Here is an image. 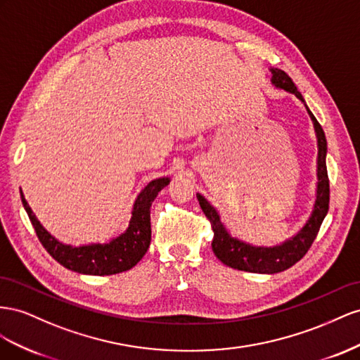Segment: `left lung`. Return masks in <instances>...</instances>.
<instances>
[{
  "label": "left lung",
  "instance_id": "left-lung-1",
  "mask_svg": "<svg viewBox=\"0 0 360 360\" xmlns=\"http://www.w3.org/2000/svg\"><path fill=\"white\" fill-rule=\"evenodd\" d=\"M273 74V84L281 87L286 91L295 94V96L303 99L302 94L297 90L294 81L286 72L281 69H271ZM309 111V115L314 120L315 132L318 137V190H316V202L315 208L307 220L304 228L295 235L290 241L283 243L277 248H253V245L238 241L237 238H232L231 235L226 232L223 224L219 219V214L211 205L207 202L203 196L198 194V200L200 203V208L207 219L211 223V228L214 232V240L211 243L212 252L217 258L232 269L250 271V273H279L286 269H290L295 262H299L303 256L311 249L314 240L316 238L318 231L321 228V223L328 211V200H330V187H328V176H327V167H326V150L327 143L324 131L320 123L315 119V116Z\"/></svg>",
  "mask_w": 360,
  "mask_h": 360
}]
</instances>
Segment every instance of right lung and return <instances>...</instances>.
Returning <instances> with one entry per match:
<instances>
[{
	"label": "right lung",
	"mask_w": 360,
	"mask_h": 360,
	"mask_svg": "<svg viewBox=\"0 0 360 360\" xmlns=\"http://www.w3.org/2000/svg\"><path fill=\"white\" fill-rule=\"evenodd\" d=\"M167 184V178L155 179L140 193L132 210L129 228L125 233L108 244H91L83 248H70L57 241L39 223L32 208L28 207L22 191H20V199L39 241L57 262L77 273L108 276L132 269L148 252L150 244V205Z\"/></svg>",
	"instance_id": "obj_1"
}]
</instances>
